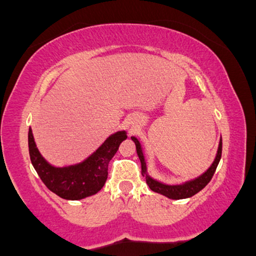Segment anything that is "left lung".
Wrapping results in <instances>:
<instances>
[{
  "instance_id": "obj_1",
  "label": "left lung",
  "mask_w": 256,
  "mask_h": 256,
  "mask_svg": "<svg viewBox=\"0 0 256 256\" xmlns=\"http://www.w3.org/2000/svg\"><path fill=\"white\" fill-rule=\"evenodd\" d=\"M131 140H134V144H136L137 155L140 160V165H142V176L146 178V184L149 185V188H150L152 192L161 194V195L166 196V198H172V200H182V198H192V196L195 195V194L201 192L206 185L210 182L214 172H216V167H218L220 158H222V138H220L218 152H216V158H214L212 165L210 166V168H208L207 171L202 173L201 176H198V178H194V179H190V180L184 182L183 184L170 185V184L162 183V182H158L156 179L152 178L148 174V171H146V158H144V154H143V149H142V146H140V142L134 136H132Z\"/></svg>"
}]
</instances>
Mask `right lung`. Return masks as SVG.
<instances>
[{
	"label": "right lung",
	"instance_id": "add662e5",
	"mask_svg": "<svg viewBox=\"0 0 256 256\" xmlns=\"http://www.w3.org/2000/svg\"><path fill=\"white\" fill-rule=\"evenodd\" d=\"M126 138V131L114 132L84 161L74 165L56 167L42 156L30 128L28 152L32 166L46 186L61 198L77 201L95 195L104 188L108 176V164L118 152L120 143Z\"/></svg>",
	"mask_w": 256,
	"mask_h": 256
}]
</instances>
